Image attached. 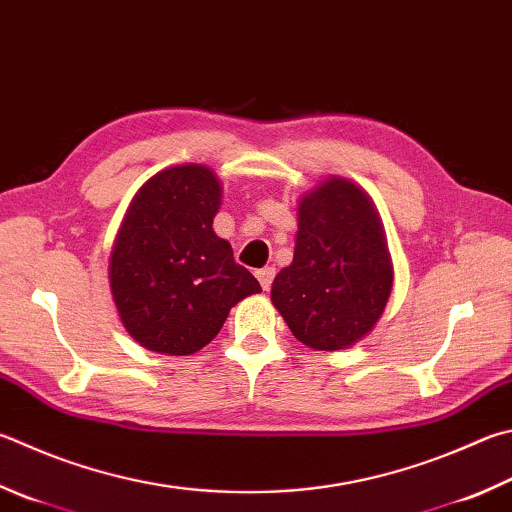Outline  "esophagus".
Wrapping results in <instances>:
<instances>
[{"label": "esophagus", "instance_id": "obj_1", "mask_svg": "<svg viewBox=\"0 0 512 512\" xmlns=\"http://www.w3.org/2000/svg\"><path fill=\"white\" fill-rule=\"evenodd\" d=\"M255 277L259 280V284H262L264 291H268L273 284V277H275V268L273 266H266V268H259V271H255Z\"/></svg>", "mask_w": 512, "mask_h": 512}]
</instances>
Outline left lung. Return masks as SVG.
<instances>
[{"label": "left lung", "mask_w": 512, "mask_h": 512, "mask_svg": "<svg viewBox=\"0 0 512 512\" xmlns=\"http://www.w3.org/2000/svg\"><path fill=\"white\" fill-rule=\"evenodd\" d=\"M394 268L369 194L329 176L297 206L293 264L277 273L271 300L293 336L318 351L356 345L376 327Z\"/></svg>", "instance_id": "8db88e82"}]
</instances>
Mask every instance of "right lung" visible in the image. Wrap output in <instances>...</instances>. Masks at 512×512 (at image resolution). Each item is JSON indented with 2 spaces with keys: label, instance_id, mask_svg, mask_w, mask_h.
Here are the masks:
<instances>
[{
  "label": "right lung",
  "instance_id": "1",
  "mask_svg": "<svg viewBox=\"0 0 512 512\" xmlns=\"http://www.w3.org/2000/svg\"><path fill=\"white\" fill-rule=\"evenodd\" d=\"M221 185L206 165L154 174L136 192L109 257L120 322L138 345L190 356L224 327L232 306L262 286L212 230Z\"/></svg>",
  "mask_w": 512,
  "mask_h": 512
}]
</instances>
